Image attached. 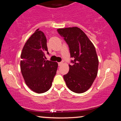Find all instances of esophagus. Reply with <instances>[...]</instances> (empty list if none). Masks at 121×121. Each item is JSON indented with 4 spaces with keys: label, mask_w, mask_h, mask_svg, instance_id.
<instances>
[{
    "label": "esophagus",
    "mask_w": 121,
    "mask_h": 121,
    "mask_svg": "<svg viewBox=\"0 0 121 121\" xmlns=\"http://www.w3.org/2000/svg\"><path fill=\"white\" fill-rule=\"evenodd\" d=\"M62 62H60L58 63V65H59V66H61V65H62Z\"/></svg>",
    "instance_id": "1"
}]
</instances>
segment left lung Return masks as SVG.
Returning <instances> with one entry per match:
<instances>
[{
  "label": "left lung",
  "instance_id": "obj_1",
  "mask_svg": "<svg viewBox=\"0 0 121 121\" xmlns=\"http://www.w3.org/2000/svg\"><path fill=\"white\" fill-rule=\"evenodd\" d=\"M69 48L71 65L69 72L64 75L68 89L77 93L89 90L98 73V59L93 43L78 27L58 29Z\"/></svg>",
  "mask_w": 121,
  "mask_h": 121
}]
</instances>
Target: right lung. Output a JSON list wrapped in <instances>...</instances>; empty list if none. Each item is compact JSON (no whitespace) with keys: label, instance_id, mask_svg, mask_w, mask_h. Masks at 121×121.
Returning a JSON list of instances; mask_svg holds the SVG:
<instances>
[{"label":"right lung","instance_id":"obj_1","mask_svg":"<svg viewBox=\"0 0 121 121\" xmlns=\"http://www.w3.org/2000/svg\"><path fill=\"white\" fill-rule=\"evenodd\" d=\"M46 53L49 54L46 37L38 29L24 44L20 63L26 84L37 93L50 89L58 67L56 62L45 60Z\"/></svg>","mask_w":121,"mask_h":121}]
</instances>
